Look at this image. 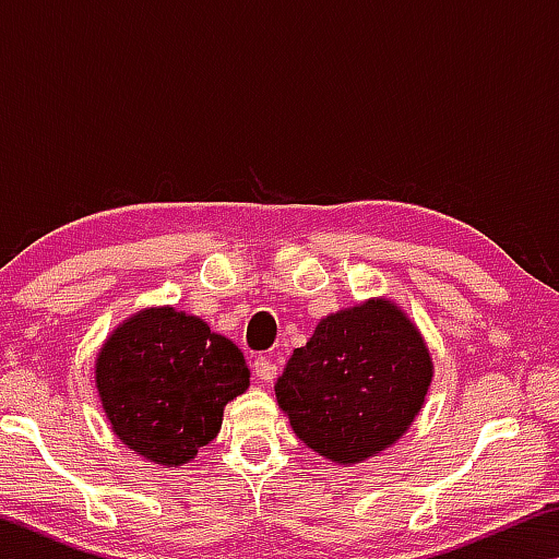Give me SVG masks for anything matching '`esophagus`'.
Listing matches in <instances>:
<instances>
[{
    "mask_svg": "<svg viewBox=\"0 0 559 559\" xmlns=\"http://www.w3.org/2000/svg\"><path fill=\"white\" fill-rule=\"evenodd\" d=\"M253 372H257L259 380L271 382L273 377L278 374V365L273 362L271 357H257V362H253Z\"/></svg>",
    "mask_w": 559,
    "mask_h": 559,
    "instance_id": "obj_1",
    "label": "esophagus"
}]
</instances>
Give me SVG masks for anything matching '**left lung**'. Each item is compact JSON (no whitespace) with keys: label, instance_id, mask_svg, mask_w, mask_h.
Returning <instances> with one entry per match:
<instances>
[{"label":"left lung","instance_id":"obj_1","mask_svg":"<svg viewBox=\"0 0 559 559\" xmlns=\"http://www.w3.org/2000/svg\"><path fill=\"white\" fill-rule=\"evenodd\" d=\"M431 384L427 343L390 300L323 318L293 349L276 400L296 437L337 463H359L409 429Z\"/></svg>","mask_w":559,"mask_h":559}]
</instances>
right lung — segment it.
Instances as JSON below:
<instances>
[{
	"mask_svg": "<svg viewBox=\"0 0 559 559\" xmlns=\"http://www.w3.org/2000/svg\"><path fill=\"white\" fill-rule=\"evenodd\" d=\"M103 409L120 441L163 466L197 456L222 429L226 402L249 386L229 337L175 308L143 310L103 345L96 365Z\"/></svg>",
	"mask_w": 559,
	"mask_h": 559,
	"instance_id": "add662e5",
	"label": "right lung"
}]
</instances>
